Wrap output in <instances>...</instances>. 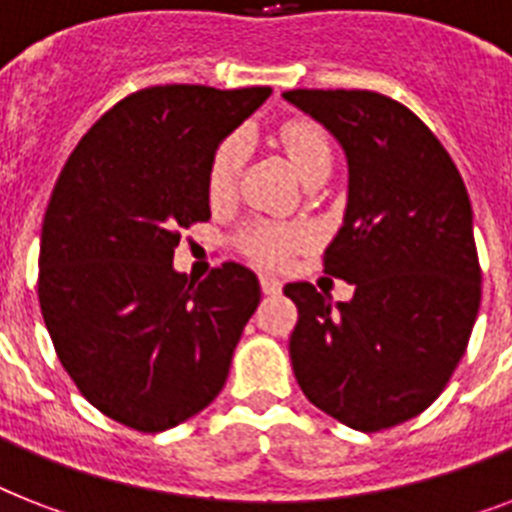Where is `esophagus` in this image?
<instances>
[{
    "instance_id": "34e87169",
    "label": "esophagus",
    "mask_w": 512,
    "mask_h": 512,
    "mask_svg": "<svg viewBox=\"0 0 512 512\" xmlns=\"http://www.w3.org/2000/svg\"><path fill=\"white\" fill-rule=\"evenodd\" d=\"M260 287H263L265 295H279L281 281L276 279V276H271V273H263V276H260Z\"/></svg>"
}]
</instances>
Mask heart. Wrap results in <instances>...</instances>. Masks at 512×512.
<instances>
[{"mask_svg": "<svg viewBox=\"0 0 512 512\" xmlns=\"http://www.w3.org/2000/svg\"><path fill=\"white\" fill-rule=\"evenodd\" d=\"M279 143L287 154L289 164L295 167L300 177L311 170L329 164L332 151H329L327 135L308 119H292L279 130ZM241 154H244V140L228 138L217 146L212 164H209L207 185L212 196H225L233 188L236 172H239ZM305 241L303 231L284 228V225H255L241 236V247L249 257H255L260 263H281L284 257Z\"/></svg>", "mask_w": 512, "mask_h": 512, "instance_id": "b5f03b06", "label": "heart"}]
</instances>
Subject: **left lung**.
<instances>
[{
	"label": "left lung",
	"instance_id": "left-lung-1",
	"mask_svg": "<svg viewBox=\"0 0 512 512\" xmlns=\"http://www.w3.org/2000/svg\"><path fill=\"white\" fill-rule=\"evenodd\" d=\"M348 162V201L324 271L353 284L332 303L308 281L284 295L300 311L289 337L297 385L353 430L425 412L468 348L481 268L468 188L438 138L396 100L366 90H289Z\"/></svg>",
	"mask_w": 512,
	"mask_h": 512
}]
</instances>
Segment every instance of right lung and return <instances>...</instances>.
<instances>
[{"instance_id": "right-lung-1", "label": "right lung", "mask_w": 512, "mask_h": 512, "mask_svg": "<svg viewBox=\"0 0 512 512\" xmlns=\"http://www.w3.org/2000/svg\"><path fill=\"white\" fill-rule=\"evenodd\" d=\"M271 87L164 84L103 114L68 156L39 244V305L68 377L95 409L162 433L215 401L260 303L223 263L175 271L180 231L209 220V164Z\"/></svg>"}]
</instances>
